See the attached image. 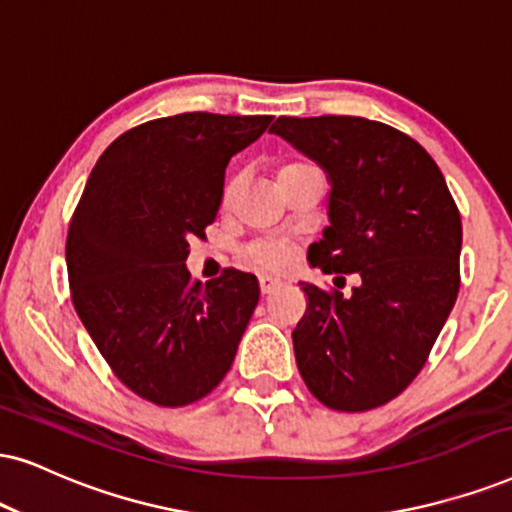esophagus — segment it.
<instances>
[{
    "mask_svg": "<svg viewBox=\"0 0 512 512\" xmlns=\"http://www.w3.org/2000/svg\"><path fill=\"white\" fill-rule=\"evenodd\" d=\"M276 288H281V278H274V276H260V290L264 295L274 293Z\"/></svg>",
    "mask_w": 512,
    "mask_h": 512,
    "instance_id": "1",
    "label": "esophagus"
}]
</instances>
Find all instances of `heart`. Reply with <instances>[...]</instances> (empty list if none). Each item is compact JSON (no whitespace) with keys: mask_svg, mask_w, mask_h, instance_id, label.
Wrapping results in <instances>:
<instances>
[{"mask_svg":"<svg viewBox=\"0 0 512 512\" xmlns=\"http://www.w3.org/2000/svg\"><path fill=\"white\" fill-rule=\"evenodd\" d=\"M290 167H300V165H286L283 170H290ZM231 189H234V184L229 186V191H226V196H229ZM245 257L255 264V267H262V269H286L288 262H290V248L286 243L281 241H255L248 245V250H245Z\"/></svg>","mask_w":512,"mask_h":512,"instance_id":"b5f03b06","label":"heart"}]
</instances>
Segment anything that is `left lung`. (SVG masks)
<instances>
[{"instance_id": "left-lung-1", "label": "left lung", "mask_w": 512, "mask_h": 512, "mask_svg": "<svg viewBox=\"0 0 512 512\" xmlns=\"http://www.w3.org/2000/svg\"><path fill=\"white\" fill-rule=\"evenodd\" d=\"M326 172L328 226L307 260L357 274L352 295L302 283L293 331L309 392L335 411H368L404 392L454 309L463 226L418 141L354 115L278 118L269 129Z\"/></svg>"}]
</instances>
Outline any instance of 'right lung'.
<instances>
[{
	"label": "right lung",
	"mask_w": 512,
	"mask_h": 512,
	"mask_svg": "<svg viewBox=\"0 0 512 512\" xmlns=\"http://www.w3.org/2000/svg\"><path fill=\"white\" fill-rule=\"evenodd\" d=\"M271 115L181 113L129 129L96 160L68 229L75 312L113 373L158 406L215 390L260 302L252 274L203 286L189 241L215 222L229 160Z\"/></svg>",
	"instance_id": "obj_1"
}]
</instances>
